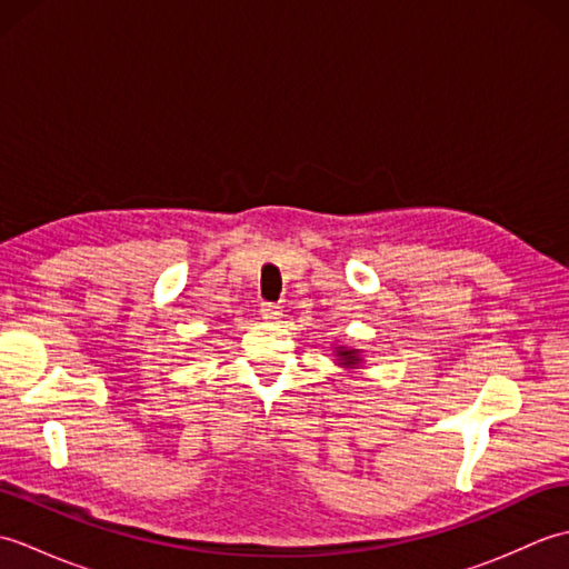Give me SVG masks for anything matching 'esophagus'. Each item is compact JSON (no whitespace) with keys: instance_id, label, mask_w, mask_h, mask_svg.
Listing matches in <instances>:
<instances>
[{"instance_id":"obj_1","label":"esophagus","mask_w":569,"mask_h":569,"mask_svg":"<svg viewBox=\"0 0 569 569\" xmlns=\"http://www.w3.org/2000/svg\"><path fill=\"white\" fill-rule=\"evenodd\" d=\"M259 312H261V318H263V320H278V318L283 316L281 306H276V303H261Z\"/></svg>"}]
</instances>
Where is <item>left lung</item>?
I'll return each instance as SVG.
<instances>
[{
	"instance_id": "1",
	"label": "left lung",
	"mask_w": 569,
	"mask_h": 569,
	"mask_svg": "<svg viewBox=\"0 0 569 569\" xmlns=\"http://www.w3.org/2000/svg\"><path fill=\"white\" fill-rule=\"evenodd\" d=\"M337 352H340V357L345 359L347 367H352V365H357V361H359L357 349H337Z\"/></svg>"
}]
</instances>
